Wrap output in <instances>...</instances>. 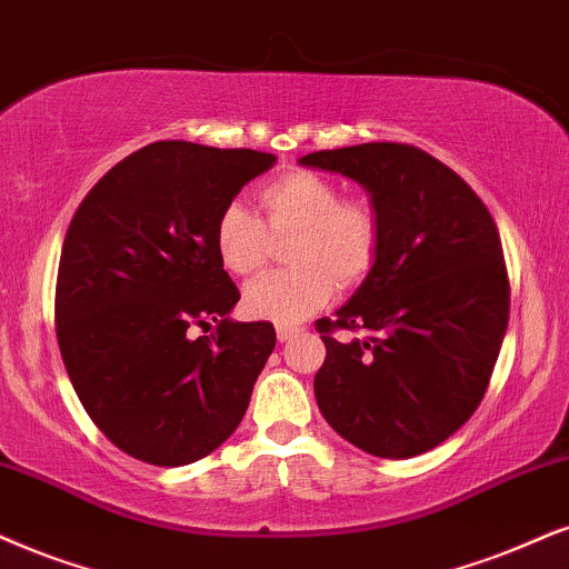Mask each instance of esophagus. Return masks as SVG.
I'll return each mask as SVG.
<instances>
[{
  "mask_svg": "<svg viewBox=\"0 0 569 569\" xmlns=\"http://www.w3.org/2000/svg\"><path fill=\"white\" fill-rule=\"evenodd\" d=\"M276 333H278V341H291V338H297L301 333V328L299 326H278Z\"/></svg>",
  "mask_w": 569,
  "mask_h": 569,
  "instance_id": "esophagus-1",
  "label": "esophagus"
}]
</instances>
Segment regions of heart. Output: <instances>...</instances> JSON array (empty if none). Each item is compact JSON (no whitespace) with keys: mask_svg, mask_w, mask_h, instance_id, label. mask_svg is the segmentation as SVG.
I'll use <instances>...</instances> for the list:
<instances>
[{"mask_svg":"<svg viewBox=\"0 0 569 569\" xmlns=\"http://www.w3.org/2000/svg\"><path fill=\"white\" fill-rule=\"evenodd\" d=\"M262 220L239 201L214 220L218 260L236 278L268 268L276 241L291 239V270L272 272L243 291L251 318L297 322L312 315L338 289H357L378 268L386 222L368 197H343L341 183L315 170H289L257 189Z\"/></svg>","mask_w":569,"mask_h":569,"instance_id":"1","label":"heart"}]
</instances>
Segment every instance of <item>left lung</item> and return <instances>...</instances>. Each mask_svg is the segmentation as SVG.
I'll return each mask as SVG.
<instances>
[{"instance_id": "8db88e82", "label": "left lung", "mask_w": 569, "mask_h": 569, "mask_svg": "<svg viewBox=\"0 0 569 569\" xmlns=\"http://www.w3.org/2000/svg\"><path fill=\"white\" fill-rule=\"evenodd\" d=\"M372 193L386 222L378 268L336 318L315 322L326 362L315 397L328 426L357 449L407 459L470 420L509 322L499 228L455 170L412 143L372 141L301 157ZM338 329H368L338 342Z\"/></svg>"}]
</instances>
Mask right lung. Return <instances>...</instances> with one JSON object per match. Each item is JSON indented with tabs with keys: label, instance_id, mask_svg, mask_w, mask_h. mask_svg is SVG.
I'll return each mask as SVG.
<instances>
[{
	"label": "right lung",
	"instance_id": "add662e5",
	"mask_svg": "<svg viewBox=\"0 0 569 569\" xmlns=\"http://www.w3.org/2000/svg\"><path fill=\"white\" fill-rule=\"evenodd\" d=\"M272 162L154 141L107 170L70 220L54 289L64 370L93 426L141 462L218 449L276 347L272 322L228 320L241 293L212 243L222 207ZM210 321L216 333L197 337Z\"/></svg>",
	"mask_w": 569,
	"mask_h": 569
}]
</instances>
